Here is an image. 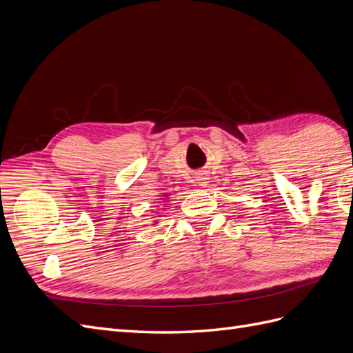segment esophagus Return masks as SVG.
Segmentation results:
<instances>
[{
  "label": "esophagus",
  "instance_id": "34e87169",
  "mask_svg": "<svg viewBox=\"0 0 353 353\" xmlns=\"http://www.w3.org/2000/svg\"><path fill=\"white\" fill-rule=\"evenodd\" d=\"M208 175L206 174H200L199 176H197V183H199V185H206L208 184Z\"/></svg>",
  "mask_w": 353,
  "mask_h": 353
}]
</instances>
